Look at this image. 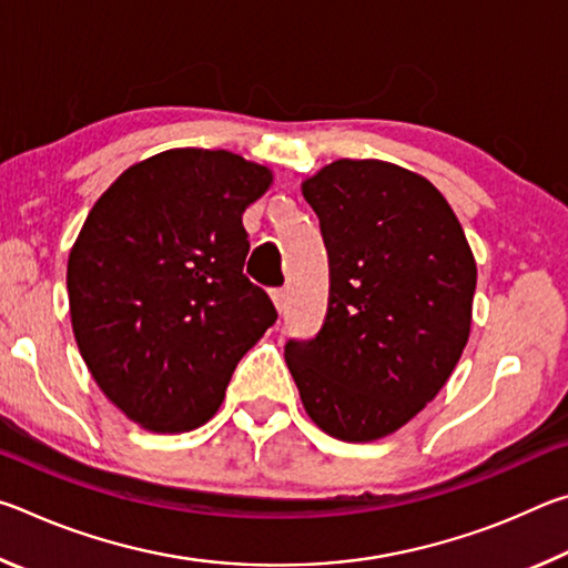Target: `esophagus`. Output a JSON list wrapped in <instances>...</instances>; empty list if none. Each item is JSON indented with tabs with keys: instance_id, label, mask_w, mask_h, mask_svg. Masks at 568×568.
Returning a JSON list of instances; mask_svg holds the SVG:
<instances>
[{
	"instance_id": "1",
	"label": "esophagus",
	"mask_w": 568,
	"mask_h": 568,
	"mask_svg": "<svg viewBox=\"0 0 568 568\" xmlns=\"http://www.w3.org/2000/svg\"><path fill=\"white\" fill-rule=\"evenodd\" d=\"M273 303L277 307V313H285V303H287L285 291H273Z\"/></svg>"
}]
</instances>
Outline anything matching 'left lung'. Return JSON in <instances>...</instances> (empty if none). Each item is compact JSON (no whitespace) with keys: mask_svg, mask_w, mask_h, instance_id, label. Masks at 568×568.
<instances>
[{"mask_svg":"<svg viewBox=\"0 0 568 568\" xmlns=\"http://www.w3.org/2000/svg\"><path fill=\"white\" fill-rule=\"evenodd\" d=\"M328 250V313L287 341L305 413L365 444L396 434L446 386L470 333L476 261L426 178L383 160H335L303 182Z\"/></svg>","mask_w":568,"mask_h":568,"instance_id":"1","label":"left lung"}]
</instances>
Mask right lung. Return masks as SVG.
I'll list each match as a JSON object with an SVG mask.
<instances>
[{"label": "right lung", "instance_id": "1", "mask_svg": "<svg viewBox=\"0 0 568 568\" xmlns=\"http://www.w3.org/2000/svg\"><path fill=\"white\" fill-rule=\"evenodd\" d=\"M271 185V170L235 152L165 150L124 170L84 220L67 263L74 341L138 426H203L275 323L243 273V213Z\"/></svg>", "mask_w": 568, "mask_h": 568}]
</instances>
